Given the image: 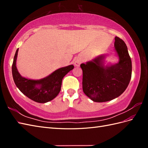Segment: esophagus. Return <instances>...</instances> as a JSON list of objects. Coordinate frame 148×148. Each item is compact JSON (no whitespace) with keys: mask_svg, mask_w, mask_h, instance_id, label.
Wrapping results in <instances>:
<instances>
[{"mask_svg":"<svg viewBox=\"0 0 148 148\" xmlns=\"http://www.w3.org/2000/svg\"><path fill=\"white\" fill-rule=\"evenodd\" d=\"M82 63V60L80 59H77L75 61V65L77 66H79L80 65V64H81Z\"/></svg>","mask_w":148,"mask_h":148,"instance_id":"1","label":"esophagus"}]
</instances>
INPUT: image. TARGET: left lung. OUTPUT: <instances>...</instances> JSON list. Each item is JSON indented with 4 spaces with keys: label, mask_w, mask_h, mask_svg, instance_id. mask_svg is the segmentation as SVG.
<instances>
[{
    "label": "left lung",
    "mask_w": 148,
    "mask_h": 148,
    "mask_svg": "<svg viewBox=\"0 0 148 148\" xmlns=\"http://www.w3.org/2000/svg\"><path fill=\"white\" fill-rule=\"evenodd\" d=\"M114 47L119 61L114 65H104V56L82 64L83 91L90 99L97 102L111 101L125 91L132 77V60L126 44L115 38Z\"/></svg>",
    "instance_id": "left-lung-1"
}]
</instances>
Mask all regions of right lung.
<instances>
[{
  "mask_svg": "<svg viewBox=\"0 0 148 148\" xmlns=\"http://www.w3.org/2000/svg\"><path fill=\"white\" fill-rule=\"evenodd\" d=\"M18 49L15 52L12 64V75L16 87L29 99L39 103H46L52 100L59 95L61 89L62 79L66 74L73 70L70 65L57 69L46 78L33 80L22 77L16 66Z\"/></svg>",
  "mask_w": 148,
  "mask_h": 148,
  "instance_id": "add662e5",
  "label": "right lung"
}]
</instances>
